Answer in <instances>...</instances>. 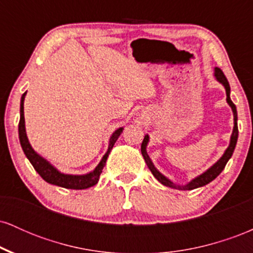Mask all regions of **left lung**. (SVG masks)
<instances>
[{"label": "left lung", "instance_id": "left-lung-1", "mask_svg": "<svg viewBox=\"0 0 253 253\" xmlns=\"http://www.w3.org/2000/svg\"><path fill=\"white\" fill-rule=\"evenodd\" d=\"M214 76H215L216 80L219 81V82L221 83L223 86H225L226 96H227V98H226V100H227V103L229 104V106H231L232 110H233L234 127H233V132H232V135H231V141H229V146L227 147V150L225 151V153H223L221 158H220L219 161H217L216 163L213 165V167H211L210 169L206 171V172H203L202 175L197 176L196 178H194L193 181L188 183V184H185V185H176L175 183H172V182L170 181V179H168L164 175H162V173L156 169L155 165L152 164V162H151L150 157H149V155H147V152H146V146H147V143H149V135H145L143 143H141V155H143L145 162H146L147 167H149V169L151 170V172H152V175L155 176L156 178L162 183V184L167 185V187L173 188V189H181V190H193V189H196V188L203 187V185L208 184V183L213 181V179H215L216 177L219 176L220 173H221V171L225 169L226 164H227V162L229 161V158H231L232 155H233V151H234V149H236L237 140H238L237 108H236V104L232 102L231 97H229V92H231V88H229V83H228L227 78H226L225 75H223V72H222L221 69H219V68L214 69Z\"/></svg>", "mask_w": 253, "mask_h": 253}]
</instances>
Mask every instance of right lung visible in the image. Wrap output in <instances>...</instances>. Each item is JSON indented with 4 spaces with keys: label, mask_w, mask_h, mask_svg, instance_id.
Listing matches in <instances>:
<instances>
[{
    "label": "right lung",
    "mask_w": 253,
    "mask_h": 253,
    "mask_svg": "<svg viewBox=\"0 0 253 253\" xmlns=\"http://www.w3.org/2000/svg\"><path fill=\"white\" fill-rule=\"evenodd\" d=\"M26 92L22 95L21 97V104H20V121H19V139L20 144H21L22 150H24L26 157L28 158V161L31 162V164L33 165V168L36 171L42 176V179H45L47 183L51 184L58 185V187L66 188V189H86V188L92 187L98 182L100 179V175L102 172L103 167L106 165L107 158H108L110 151H112L113 146H114L115 141L118 140L119 135L123 132V127L115 130L113 133L112 136L109 139V146L108 151L106 152V155L103 156V158L101 159V162L91 172L86 173V175H65L62 173L60 171H58L56 168L52 167L46 159H43L42 157H40L38 153L32 149L30 141L27 139V134H26V128H25V117H24V101H25Z\"/></svg>",
    "instance_id": "obj_1"
}]
</instances>
